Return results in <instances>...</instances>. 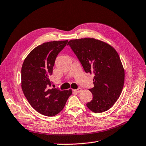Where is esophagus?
Segmentation results:
<instances>
[{
    "mask_svg": "<svg viewBox=\"0 0 146 146\" xmlns=\"http://www.w3.org/2000/svg\"><path fill=\"white\" fill-rule=\"evenodd\" d=\"M81 90H82V89H81V88H78L77 90H74V91H75L76 93H78L81 92Z\"/></svg>",
    "mask_w": 146,
    "mask_h": 146,
    "instance_id": "esophagus-1",
    "label": "esophagus"
}]
</instances>
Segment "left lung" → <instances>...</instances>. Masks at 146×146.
<instances>
[{
    "label": "left lung",
    "instance_id": "8db88e82",
    "mask_svg": "<svg viewBox=\"0 0 146 146\" xmlns=\"http://www.w3.org/2000/svg\"><path fill=\"white\" fill-rule=\"evenodd\" d=\"M86 73L94 74L93 100L86 104L94 113H103L119 98L124 83V70L116 50L93 38L71 40L68 43Z\"/></svg>",
    "mask_w": 146,
    "mask_h": 146
}]
</instances>
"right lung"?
<instances>
[{"instance_id": "right-lung-1", "label": "right lung", "mask_w": 146, "mask_h": 146, "mask_svg": "<svg viewBox=\"0 0 146 146\" xmlns=\"http://www.w3.org/2000/svg\"><path fill=\"white\" fill-rule=\"evenodd\" d=\"M68 40L43 43L30 52L21 70L23 93L29 103L38 113L54 116L65 107L72 90L49 89V76L53 73L55 59Z\"/></svg>"}]
</instances>
